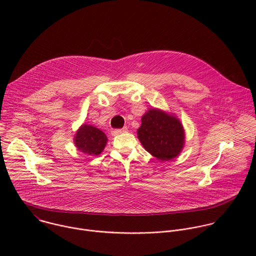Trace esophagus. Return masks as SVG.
<instances>
[{
    "mask_svg": "<svg viewBox=\"0 0 256 256\" xmlns=\"http://www.w3.org/2000/svg\"><path fill=\"white\" fill-rule=\"evenodd\" d=\"M126 130H128L126 128H116V130H114L112 132V136H118V134H122V132H126Z\"/></svg>",
    "mask_w": 256,
    "mask_h": 256,
    "instance_id": "obj_1",
    "label": "esophagus"
}]
</instances>
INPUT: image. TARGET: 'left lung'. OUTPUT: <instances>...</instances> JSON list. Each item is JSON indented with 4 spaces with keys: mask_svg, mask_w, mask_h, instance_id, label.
Wrapping results in <instances>:
<instances>
[{
    "mask_svg": "<svg viewBox=\"0 0 256 256\" xmlns=\"http://www.w3.org/2000/svg\"><path fill=\"white\" fill-rule=\"evenodd\" d=\"M138 138L150 154L168 161L176 157L184 147V132L177 118L158 109H151L142 118Z\"/></svg>",
    "mask_w": 256,
    "mask_h": 256,
    "instance_id": "8db88e82",
    "label": "left lung"
}]
</instances>
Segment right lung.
Masks as SVG:
<instances>
[{
    "label": "right lung",
    "mask_w": 256,
    "mask_h": 256,
    "mask_svg": "<svg viewBox=\"0 0 256 256\" xmlns=\"http://www.w3.org/2000/svg\"><path fill=\"white\" fill-rule=\"evenodd\" d=\"M107 138L95 126L83 124L77 132L75 144L79 151L87 156L99 155L106 144Z\"/></svg>",
    "instance_id": "add662e5"
}]
</instances>
